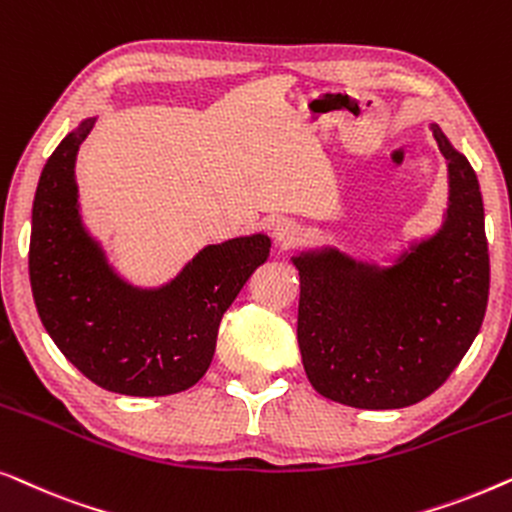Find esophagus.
Returning <instances> with one entry per match:
<instances>
[{
  "label": "esophagus",
  "mask_w": 512,
  "mask_h": 512,
  "mask_svg": "<svg viewBox=\"0 0 512 512\" xmlns=\"http://www.w3.org/2000/svg\"><path fill=\"white\" fill-rule=\"evenodd\" d=\"M300 235H303V228H300L293 219H277L272 223V237H275L279 247H293V244L300 240Z\"/></svg>",
  "instance_id": "1"
}]
</instances>
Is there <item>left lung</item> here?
I'll return each instance as SVG.
<instances>
[{
	"label": "left lung",
	"instance_id": "1",
	"mask_svg": "<svg viewBox=\"0 0 512 512\" xmlns=\"http://www.w3.org/2000/svg\"><path fill=\"white\" fill-rule=\"evenodd\" d=\"M447 163L440 228L387 265L338 247L291 256L300 275L298 347L321 396L361 410L408 408L443 384L478 335L489 296L480 184L438 123Z\"/></svg>",
	"mask_w": 512,
	"mask_h": 512
}]
</instances>
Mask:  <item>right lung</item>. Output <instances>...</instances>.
I'll return each instance as SVG.
<instances>
[{"label": "right lung", "instance_id": "right-lung-1", "mask_svg": "<svg viewBox=\"0 0 512 512\" xmlns=\"http://www.w3.org/2000/svg\"><path fill=\"white\" fill-rule=\"evenodd\" d=\"M97 118L58 144L32 205L30 284L41 324L90 382L125 396H170L207 373L223 312L270 256L265 233L207 244L158 286L109 263L81 216L76 153Z\"/></svg>", "mask_w": 512, "mask_h": 512}]
</instances>
